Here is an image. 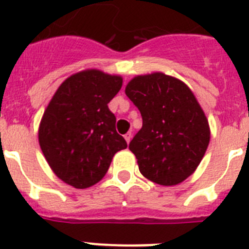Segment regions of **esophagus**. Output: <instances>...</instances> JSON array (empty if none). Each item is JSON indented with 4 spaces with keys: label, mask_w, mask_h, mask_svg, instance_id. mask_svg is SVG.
Wrapping results in <instances>:
<instances>
[{
    "label": "esophagus",
    "mask_w": 249,
    "mask_h": 249,
    "mask_svg": "<svg viewBox=\"0 0 249 249\" xmlns=\"http://www.w3.org/2000/svg\"><path fill=\"white\" fill-rule=\"evenodd\" d=\"M131 138H132V133H131V132H128V133H126V135H124V140H126L127 143H129V141H131Z\"/></svg>",
    "instance_id": "esophagus-1"
}]
</instances>
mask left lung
<instances>
[{
    "mask_svg": "<svg viewBox=\"0 0 249 249\" xmlns=\"http://www.w3.org/2000/svg\"><path fill=\"white\" fill-rule=\"evenodd\" d=\"M126 94L142 116V128L129 142L140 172L160 186L183 182L201 163L211 138L195 94L160 72L135 77Z\"/></svg>",
    "mask_w": 249,
    "mask_h": 249,
    "instance_id": "left-lung-1",
    "label": "left lung"
}]
</instances>
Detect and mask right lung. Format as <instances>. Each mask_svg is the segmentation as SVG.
Instances as JSON below:
<instances>
[{
  "label": "right lung",
  "mask_w": 249,
  "mask_h": 249,
  "mask_svg": "<svg viewBox=\"0 0 249 249\" xmlns=\"http://www.w3.org/2000/svg\"><path fill=\"white\" fill-rule=\"evenodd\" d=\"M122 77L98 70L72 74L59 86L39 123L38 141L54 175L74 188L100 182L114 153L127 148L108 103Z\"/></svg>",
  "instance_id": "add662e5"
}]
</instances>
